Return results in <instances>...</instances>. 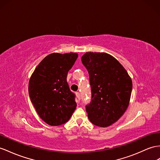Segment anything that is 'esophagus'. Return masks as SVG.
<instances>
[{"mask_svg": "<svg viewBox=\"0 0 160 160\" xmlns=\"http://www.w3.org/2000/svg\"><path fill=\"white\" fill-rule=\"evenodd\" d=\"M76 97H77L78 99V100H80V92H77L76 93Z\"/></svg>", "mask_w": 160, "mask_h": 160, "instance_id": "34e87169", "label": "esophagus"}]
</instances>
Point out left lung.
I'll return each instance as SVG.
<instances>
[{
	"instance_id": "1",
	"label": "left lung",
	"mask_w": 160,
	"mask_h": 160,
	"mask_svg": "<svg viewBox=\"0 0 160 160\" xmlns=\"http://www.w3.org/2000/svg\"><path fill=\"white\" fill-rule=\"evenodd\" d=\"M89 73L92 100L87 105L93 124L108 127L117 122L128 108L132 82L115 57L106 52H87L81 57Z\"/></svg>"
}]
</instances>
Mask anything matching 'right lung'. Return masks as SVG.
Masks as SVG:
<instances>
[{"label": "right lung", "mask_w": 160, "mask_h": 160, "mask_svg": "<svg viewBox=\"0 0 160 160\" xmlns=\"http://www.w3.org/2000/svg\"><path fill=\"white\" fill-rule=\"evenodd\" d=\"M78 57L76 52L51 53L41 61L30 77V100L40 118L48 125L65 124L76 108L66 78Z\"/></svg>", "instance_id": "1"}]
</instances>
